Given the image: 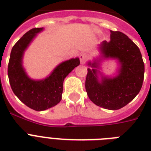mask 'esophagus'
Masks as SVG:
<instances>
[{"mask_svg":"<svg viewBox=\"0 0 151 151\" xmlns=\"http://www.w3.org/2000/svg\"><path fill=\"white\" fill-rule=\"evenodd\" d=\"M88 60V55L85 53H83L80 55V61L81 64H85Z\"/></svg>","mask_w":151,"mask_h":151,"instance_id":"obj_1","label":"esophagus"}]
</instances>
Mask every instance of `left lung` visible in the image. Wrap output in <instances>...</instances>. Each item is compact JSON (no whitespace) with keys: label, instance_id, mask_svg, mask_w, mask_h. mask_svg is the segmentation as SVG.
Instances as JSON below:
<instances>
[{"label":"left lung","instance_id":"obj_1","mask_svg":"<svg viewBox=\"0 0 151 151\" xmlns=\"http://www.w3.org/2000/svg\"><path fill=\"white\" fill-rule=\"evenodd\" d=\"M103 57L117 59L119 72L114 78L97 76L98 63L88 62L85 89L92 102L108 110H118L130 103L140 91L144 78V63L139 48L129 37L110 30V41L99 47Z\"/></svg>","mask_w":151,"mask_h":151}]
</instances>
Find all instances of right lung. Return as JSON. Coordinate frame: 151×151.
Masks as SVG:
<instances>
[{"mask_svg": "<svg viewBox=\"0 0 151 151\" xmlns=\"http://www.w3.org/2000/svg\"><path fill=\"white\" fill-rule=\"evenodd\" d=\"M42 29H31L15 43L8 66V79L13 92L25 105L37 111L47 110L61 101L64 79L80 64L78 58L69 59L57 66L45 79H30L22 67V56L29 43Z\"/></svg>", "mask_w": 151, "mask_h": 151, "instance_id": "right-lung-1", "label": "right lung"}]
</instances>
